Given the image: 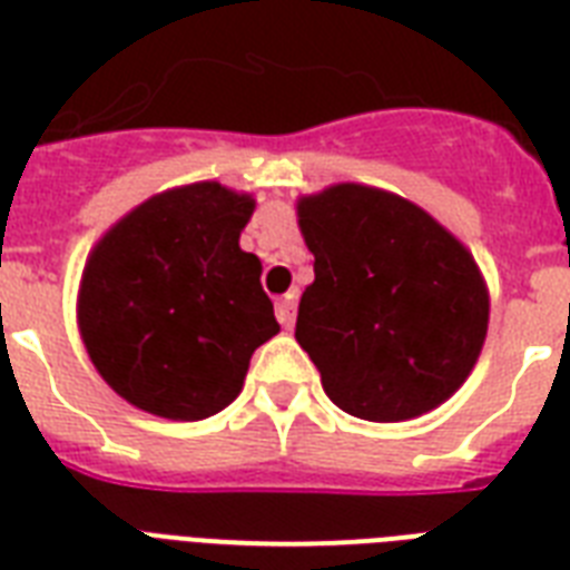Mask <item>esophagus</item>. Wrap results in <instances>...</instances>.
Here are the masks:
<instances>
[{"label": "esophagus", "instance_id": "34e87169", "mask_svg": "<svg viewBox=\"0 0 570 570\" xmlns=\"http://www.w3.org/2000/svg\"><path fill=\"white\" fill-rule=\"evenodd\" d=\"M275 313H277V322H281V325H284L286 331L293 328V322H295V293L284 295V298L277 302Z\"/></svg>", "mask_w": 570, "mask_h": 570}]
</instances>
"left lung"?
Instances as JSON below:
<instances>
[{
	"label": "left lung",
	"mask_w": 570,
	"mask_h": 570,
	"mask_svg": "<svg viewBox=\"0 0 570 570\" xmlns=\"http://www.w3.org/2000/svg\"><path fill=\"white\" fill-rule=\"evenodd\" d=\"M313 254L295 340L328 399L370 423L443 405L485 346L491 295L464 242L414 200L334 183L295 200Z\"/></svg>",
	"instance_id": "1"
}]
</instances>
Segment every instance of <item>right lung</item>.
<instances>
[{"label":"right lung","instance_id":"right-lung-1","mask_svg":"<svg viewBox=\"0 0 570 570\" xmlns=\"http://www.w3.org/2000/svg\"><path fill=\"white\" fill-rule=\"evenodd\" d=\"M254 195L186 183L102 233L85 259L76 325L94 370L147 414L195 423L242 393L254 348L281 331L239 248Z\"/></svg>","mask_w":570,"mask_h":570}]
</instances>
